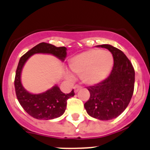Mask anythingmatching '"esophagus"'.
<instances>
[{
    "label": "esophagus",
    "instance_id": "34e87169",
    "mask_svg": "<svg viewBox=\"0 0 150 150\" xmlns=\"http://www.w3.org/2000/svg\"><path fill=\"white\" fill-rule=\"evenodd\" d=\"M73 89H74V92H75V93H78V92L81 89V87L80 86H78V85H76V86H75V87H74Z\"/></svg>",
    "mask_w": 150,
    "mask_h": 150
}]
</instances>
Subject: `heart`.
<instances>
[{"label": "heart", "mask_w": 150, "mask_h": 150, "mask_svg": "<svg viewBox=\"0 0 150 150\" xmlns=\"http://www.w3.org/2000/svg\"><path fill=\"white\" fill-rule=\"evenodd\" d=\"M114 63V57L108 51L90 49L72 57L69 67L72 73L79 75L82 83L92 86L101 83L109 76ZM67 77L72 78L69 74Z\"/></svg>", "instance_id": "heart-1"}]
</instances>
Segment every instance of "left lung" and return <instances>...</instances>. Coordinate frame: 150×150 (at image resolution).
<instances>
[{
  "instance_id": "1",
  "label": "left lung",
  "mask_w": 150,
  "mask_h": 150,
  "mask_svg": "<svg viewBox=\"0 0 150 150\" xmlns=\"http://www.w3.org/2000/svg\"><path fill=\"white\" fill-rule=\"evenodd\" d=\"M97 46L112 54L114 67L105 81L87 87L90 97L84 108L90 117L110 120L120 115L130 102L134 92V70L122 51L108 44Z\"/></svg>"
}]
</instances>
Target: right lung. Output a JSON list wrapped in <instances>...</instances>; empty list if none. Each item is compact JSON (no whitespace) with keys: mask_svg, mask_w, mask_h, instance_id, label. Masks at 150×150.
I'll use <instances>...</instances> for the list:
<instances>
[{"mask_svg":"<svg viewBox=\"0 0 150 150\" xmlns=\"http://www.w3.org/2000/svg\"><path fill=\"white\" fill-rule=\"evenodd\" d=\"M66 47H56L49 43L41 42L23 55L18 62L15 78V89L21 107L29 115L37 120H53L63 115L67 108V100L75 96L73 90L65 94L57 84L40 93H31L23 87L21 72L28 59L36 54H47L63 62L67 55Z\"/></svg>","mask_w":150,"mask_h":150,"instance_id":"right-lung-1","label":"right lung"}]
</instances>
